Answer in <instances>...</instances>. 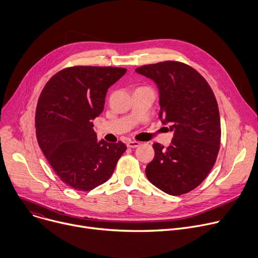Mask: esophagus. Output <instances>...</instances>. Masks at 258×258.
Listing matches in <instances>:
<instances>
[{
    "label": "esophagus",
    "mask_w": 258,
    "mask_h": 258,
    "mask_svg": "<svg viewBox=\"0 0 258 258\" xmlns=\"http://www.w3.org/2000/svg\"><path fill=\"white\" fill-rule=\"evenodd\" d=\"M126 145H127V147H130V148H136V147H138V146L140 145V142L134 141V140H130V141H127Z\"/></svg>",
    "instance_id": "34e87169"
}]
</instances>
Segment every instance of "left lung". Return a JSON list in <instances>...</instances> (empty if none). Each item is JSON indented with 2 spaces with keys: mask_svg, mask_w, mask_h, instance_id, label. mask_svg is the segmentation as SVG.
<instances>
[{
  "mask_svg": "<svg viewBox=\"0 0 258 258\" xmlns=\"http://www.w3.org/2000/svg\"><path fill=\"white\" fill-rule=\"evenodd\" d=\"M157 84L160 114L174 132L171 144L154 143V159L146 177L169 195H182L197 187L214 167L221 142L220 114L209 83L193 67L165 61L136 68Z\"/></svg>",
  "mask_w": 258,
  "mask_h": 258,
  "instance_id": "8db88e82",
  "label": "left lung"
}]
</instances>
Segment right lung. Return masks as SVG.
<instances>
[{
	"label": "right lung",
	"instance_id": "add662e5",
	"mask_svg": "<svg viewBox=\"0 0 258 258\" xmlns=\"http://www.w3.org/2000/svg\"><path fill=\"white\" fill-rule=\"evenodd\" d=\"M126 73L111 66H74L51 77L39 96L36 137L59 178L79 191L106 182L126 146L97 141L93 120L104 110L108 89Z\"/></svg>",
	"mask_w": 258,
	"mask_h": 258
}]
</instances>
